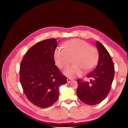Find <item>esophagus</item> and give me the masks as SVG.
<instances>
[{"instance_id":"esophagus-1","label":"esophagus","mask_w":128,"mask_h":128,"mask_svg":"<svg viewBox=\"0 0 128 128\" xmlns=\"http://www.w3.org/2000/svg\"><path fill=\"white\" fill-rule=\"evenodd\" d=\"M72 81V80L70 78H67V81L68 83H70Z\"/></svg>"}]
</instances>
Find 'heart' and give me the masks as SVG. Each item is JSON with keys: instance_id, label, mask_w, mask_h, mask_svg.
I'll return each instance as SVG.
<instances>
[{"instance_id": "obj_1", "label": "heart", "mask_w": 128, "mask_h": 128, "mask_svg": "<svg viewBox=\"0 0 128 128\" xmlns=\"http://www.w3.org/2000/svg\"><path fill=\"white\" fill-rule=\"evenodd\" d=\"M65 48L57 47L54 51V57L57 65L61 69L67 66L71 58L75 56L74 65L67 67L63 74L69 78H75L82 76L84 70L89 71L97 64L99 53L94 47L86 41L74 39L67 41L64 45Z\"/></svg>"}]
</instances>
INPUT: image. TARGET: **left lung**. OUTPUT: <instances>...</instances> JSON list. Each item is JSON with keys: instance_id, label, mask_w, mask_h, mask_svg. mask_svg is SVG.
Wrapping results in <instances>:
<instances>
[{"instance_id": "left-lung-1", "label": "left lung", "mask_w": 128, "mask_h": 128, "mask_svg": "<svg viewBox=\"0 0 128 128\" xmlns=\"http://www.w3.org/2000/svg\"><path fill=\"white\" fill-rule=\"evenodd\" d=\"M96 46L99 52V60L96 67L87 75L90 82L78 79L77 95L83 103L95 105L103 101L110 91L115 75L114 65L112 58L106 48L99 41Z\"/></svg>"}]
</instances>
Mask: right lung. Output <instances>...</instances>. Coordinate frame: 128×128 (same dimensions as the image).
Here are the masks:
<instances>
[{"label":"right lung","mask_w":128,"mask_h":128,"mask_svg":"<svg viewBox=\"0 0 128 128\" xmlns=\"http://www.w3.org/2000/svg\"><path fill=\"white\" fill-rule=\"evenodd\" d=\"M57 45L55 38L39 42L28 50L20 63V81L24 94L41 108L53 104L58 99L59 87L67 83L54 62Z\"/></svg>","instance_id":"right-lung-1"}]
</instances>
